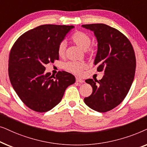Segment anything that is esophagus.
Masks as SVG:
<instances>
[{"label": "esophagus", "mask_w": 147, "mask_h": 147, "mask_svg": "<svg viewBox=\"0 0 147 147\" xmlns=\"http://www.w3.org/2000/svg\"><path fill=\"white\" fill-rule=\"evenodd\" d=\"M76 82H79V83H84V80H82L81 78H76Z\"/></svg>", "instance_id": "esophagus-1"}]
</instances>
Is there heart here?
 I'll use <instances>...</instances> for the list:
<instances>
[{"label":"heart","instance_id":"obj_1","mask_svg":"<svg viewBox=\"0 0 147 147\" xmlns=\"http://www.w3.org/2000/svg\"><path fill=\"white\" fill-rule=\"evenodd\" d=\"M71 40L74 44L78 45L81 49L86 50L88 53L93 52L94 49L90 47L91 43V37L85 32L82 31H77L71 37ZM65 42L62 41L59 43L57 47V53L59 56H63L65 54ZM86 64L84 62L80 61H68L63 65V68L67 71L75 74L76 75H81L83 71L86 69Z\"/></svg>","mask_w":147,"mask_h":147}]
</instances>
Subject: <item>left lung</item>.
Masks as SVG:
<instances>
[{
	"label": "left lung",
	"instance_id": "1",
	"mask_svg": "<svg viewBox=\"0 0 147 147\" xmlns=\"http://www.w3.org/2000/svg\"><path fill=\"white\" fill-rule=\"evenodd\" d=\"M82 27L93 31L98 40L94 60L98 71H104L101 80H86L92 93L84 98L90 108L99 112L110 111L127 95L134 80L136 57L130 41L115 28L105 24H87Z\"/></svg>",
	"mask_w": 147,
	"mask_h": 147
}]
</instances>
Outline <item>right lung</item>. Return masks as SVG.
Instances as JSON below:
<instances>
[{"label": "right lung", "instance_id": "1", "mask_svg": "<svg viewBox=\"0 0 147 147\" xmlns=\"http://www.w3.org/2000/svg\"><path fill=\"white\" fill-rule=\"evenodd\" d=\"M73 25H43L18 38L9 54V76L21 101L37 112L51 110L61 102L76 78L67 71L55 76L45 73V65L59 59L57 47Z\"/></svg>", "mask_w": 147, "mask_h": 147}]
</instances>
